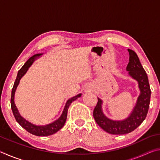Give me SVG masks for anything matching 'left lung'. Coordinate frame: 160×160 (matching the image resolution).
<instances>
[{
	"label": "left lung",
	"instance_id": "1",
	"mask_svg": "<svg viewBox=\"0 0 160 160\" xmlns=\"http://www.w3.org/2000/svg\"><path fill=\"white\" fill-rule=\"evenodd\" d=\"M129 62L126 70L132 78L138 83L140 95L136 104L128 118L121 121H113L107 118L102 111V100L98 98V102L94 108L93 116L97 123L101 128L110 134H126L137 128L146 118L150 102L151 90L149 85L147 73L140 63L136 53L128 49Z\"/></svg>",
	"mask_w": 160,
	"mask_h": 160
}]
</instances>
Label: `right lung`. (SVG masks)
Masks as SVG:
<instances>
[{"label":"right lung","mask_w":160,"mask_h":160,"mask_svg":"<svg viewBox=\"0 0 160 160\" xmlns=\"http://www.w3.org/2000/svg\"><path fill=\"white\" fill-rule=\"evenodd\" d=\"M42 55H43V53H37L35 54V55L32 56L31 58H29L28 59V61L24 64V66L22 67L21 69L18 71L17 78H16L14 85H13V88L12 89L10 104H11V109L16 121H17V122L20 124L22 128H25L27 131H28L29 132H30V133L34 135H37V136H48V135H51L56 133V132H58L61 128H63V126H64V124L66 121L68 109L69 106L72 102L75 101V99H77L78 97H81L82 94H78V95L72 97V98L68 100L66 104V106L64 107L63 113H62L60 117H59L57 120H56L55 121H53V122L49 124H47V125L44 126H37L34 125V124H32L30 122H29L28 121L25 120L23 117H22L20 113L18 112V109L15 106L14 102L16 89H17L19 83H20V79L25 75L27 71H28L29 69V68L32 66V64L34 63V61L36 60L37 58H39Z\"/></svg>","instance_id":"right-lung-1"}]
</instances>
